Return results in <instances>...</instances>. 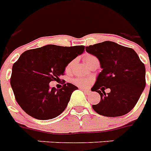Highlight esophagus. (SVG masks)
<instances>
[{"label": "esophagus", "mask_w": 151, "mask_h": 151, "mask_svg": "<svg viewBox=\"0 0 151 151\" xmlns=\"http://www.w3.org/2000/svg\"><path fill=\"white\" fill-rule=\"evenodd\" d=\"M82 91H84V93H86L87 95H89V94H90V93L91 92V91L90 90H88V89H84V88L82 89Z\"/></svg>", "instance_id": "34e87169"}]
</instances>
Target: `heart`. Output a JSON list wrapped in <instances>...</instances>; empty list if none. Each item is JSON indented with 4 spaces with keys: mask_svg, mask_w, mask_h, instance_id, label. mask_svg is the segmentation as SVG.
I'll return each mask as SVG.
<instances>
[{
    "mask_svg": "<svg viewBox=\"0 0 151 151\" xmlns=\"http://www.w3.org/2000/svg\"><path fill=\"white\" fill-rule=\"evenodd\" d=\"M97 60V59L95 56H92V55L87 54L84 56V62L87 65L91 63L93 61ZM72 65H73V62L70 63L69 64L67 65V67H66V71H69L71 69ZM91 79L88 78H78L76 79L73 80V83L80 87H83V88H85V87H88L89 84H91Z\"/></svg>",
    "mask_w": 151,
    "mask_h": 151,
    "instance_id": "heart-1",
    "label": "heart"
}]
</instances>
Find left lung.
Wrapping results in <instances>:
<instances>
[{"instance_id": "8db88e82", "label": "left lung", "mask_w": 151, "mask_h": 151, "mask_svg": "<svg viewBox=\"0 0 151 151\" xmlns=\"http://www.w3.org/2000/svg\"><path fill=\"white\" fill-rule=\"evenodd\" d=\"M87 52L99 59L102 69L91 90L101 100L93 109L101 116L117 117L133 109L146 86L145 66L131 48L105 41L86 46ZM109 88L106 94L104 89Z\"/></svg>"}]
</instances>
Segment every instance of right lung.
<instances>
[{
	"label": "right lung",
	"instance_id": "1",
	"mask_svg": "<svg viewBox=\"0 0 151 151\" xmlns=\"http://www.w3.org/2000/svg\"><path fill=\"white\" fill-rule=\"evenodd\" d=\"M84 51V46L46 45L23 52L13 65L11 77V86L20 107L40 120L60 115L73 91L78 88L67 83L61 89H56L49 84L60 80L68 63Z\"/></svg>",
	"mask_w": 151,
	"mask_h": 151
}]
</instances>
